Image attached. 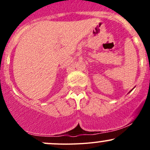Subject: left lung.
Wrapping results in <instances>:
<instances>
[{"label": "left lung", "instance_id": "left-lung-1", "mask_svg": "<svg viewBox=\"0 0 150 150\" xmlns=\"http://www.w3.org/2000/svg\"><path fill=\"white\" fill-rule=\"evenodd\" d=\"M132 90H133V89H132ZM132 90H131V91H132ZM131 91H129V93H130V92H131Z\"/></svg>", "mask_w": 150, "mask_h": 150}]
</instances>
